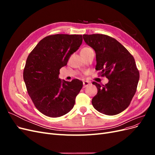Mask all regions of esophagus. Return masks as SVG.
Wrapping results in <instances>:
<instances>
[{
	"mask_svg": "<svg viewBox=\"0 0 155 155\" xmlns=\"http://www.w3.org/2000/svg\"><path fill=\"white\" fill-rule=\"evenodd\" d=\"M83 88H85L90 85V83H89L88 81H84L83 82Z\"/></svg>",
	"mask_w": 155,
	"mask_h": 155,
	"instance_id": "1",
	"label": "esophagus"
}]
</instances>
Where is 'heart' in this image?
I'll return each instance as SVG.
<instances>
[{"instance_id":"obj_1","label":"heart","mask_w":155,"mask_h":155,"mask_svg":"<svg viewBox=\"0 0 155 155\" xmlns=\"http://www.w3.org/2000/svg\"><path fill=\"white\" fill-rule=\"evenodd\" d=\"M89 49H91V48H88V47H86V48H83V49L81 50V51H87V50H89Z\"/></svg>"}]
</instances>
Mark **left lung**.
<instances>
[{
	"label": "left lung",
	"instance_id": "left-lung-1",
	"mask_svg": "<svg viewBox=\"0 0 155 155\" xmlns=\"http://www.w3.org/2000/svg\"><path fill=\"white\" fill-rule=\"evenodd\" d=\"M87 45L96 52V70L100 71L109 82L97 88L92 104L98 112L109 116L118 114L130 105L140 78L133 56L120 43L106 35L84 34Z\"/></svg>",
	"mask_w": 155,
	"mask_h": 155
}]
</instances>
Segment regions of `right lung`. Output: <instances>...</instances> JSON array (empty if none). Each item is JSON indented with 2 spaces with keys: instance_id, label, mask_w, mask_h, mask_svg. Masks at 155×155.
Masks as SVG:
<instances>
[{
  "instance_id": "obj_1",
  "label": "right lung",
  "mask_w": 155,
  "mask_h": 155,
  "mask_svg": "<svg viewBox=\"0 0 155 155\" xmlns=\"http://www.w3.org/2000/svg\"><path fill=\"white\" fill-rule=\"evenodd\" d=\"M82 41L81 35H49L41 40L28 57L23 78L33 103L43 114L56 118L74 107L83 82L67 81L58 77L59 70L67 64Z\"/></svg>"
}]
</instances>
